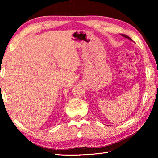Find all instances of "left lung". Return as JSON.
<instances>
[{"label":"left lung","instance_id":"obj_1","mask_svg":"<svg viewBox=\"0 0 158 158\" xmlns=\"http://www.w3.org/2000/svg\"><path fill=\"white\" fill-rule=\"evenodd\" d=\"M122 36H124V37H125V38L128 39V40H131V38H130V37H129L128 36H127L126 34H122Z\"/></svg>","mask_w":158,"mask_h":158}]
</instances>
